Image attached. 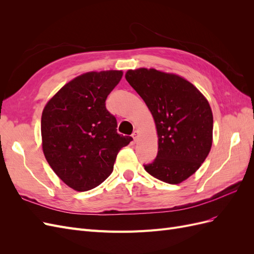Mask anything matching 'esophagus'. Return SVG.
I'll return each mask as SVG.
<instances>
[{"instance_id":"34e87169","label":"esophagus","mask_w":254,"mask_h":254,"mask_svg":"<svg viewBox=\"0 0 254 254\" xmlns=\"http://www.w3.org/2000/svg\"><path fill=\"white\" fill-rule=\"evenodd\" d=\"M137 136H139V132H137L136 131V130H135V131L132 133V137H133V140H134V142H136V140H137Z\"/></svg>"}]
</instances>
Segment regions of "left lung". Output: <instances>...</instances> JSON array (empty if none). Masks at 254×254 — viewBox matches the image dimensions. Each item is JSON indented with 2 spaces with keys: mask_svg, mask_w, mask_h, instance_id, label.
Wrapping results in <instances>:
<instances>
[{
  "mask_svg": "<svg viewBox=\"0 0 254 254\" xmlns=\"http://www.w3.org/2000/svg\"><path fill=\"white\" fill-rule=\"evenodd\" d=\"M129 82L155 119L158 155L145 171L155 178L178 184L193 175L212 146L213 114L205 97L190 81L155 68L129 70Z\"/></svg>",
  "mask_w": 254,
  "mask_h": 254,
  "instance_id": "1",
  "label": "left lung"
}]
</instances>
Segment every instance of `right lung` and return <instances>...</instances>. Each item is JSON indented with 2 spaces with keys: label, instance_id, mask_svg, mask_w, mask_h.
Instances as JSON below:
<instances>
[{
  "label": "right lung",
  "instance_id": "1",
  "mask_svg": "<svg viewBox=\"0 0 254 254\" xmlns=\"http://www.w3.org/2000/svg\"><path fill=\"white\" fill-rule=\"evenodd\" d=\"M122 71L89 72L61 88L44 107L42 148L53 171L66 186L84 191L98 187L113 171L121 148L131 136L117 132L106 108Z\"/></svg>",
  "mask_w": 254,
  "mask_h": 254
}]
</instances>
